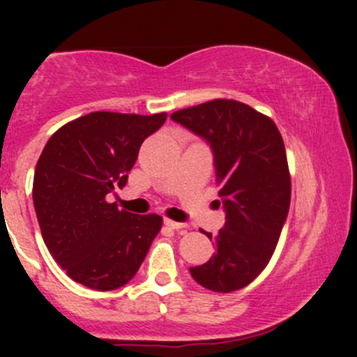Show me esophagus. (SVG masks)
Segmentation results:
<instances>
[{
	"mask_svg": "<svg viewBox=\"0 0 357 357\" xmlns=\"http://www.w3.org/2000/svg\"><path fill=\"white\" fill-rule=\"evenodd\" d=\"M165 225L166 227H169L171 230H181V228L186 227L184 223H178V221H173V220H165Z\"/></svg>",
	"mask_w": 357,
	"mask_h": 357,
	"instance_id": "34e87169",
	"label": "esophagus"
}]
</instances>
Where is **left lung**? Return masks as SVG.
Listing matches in <instances>:
<instances>
[{"label":"left lung","mask_w":357,"mask_h":357,"mask_svg":"<svg viewBox=\"0 0 357 357\" xmlns=\"http://www.w3.org/2000/svg\"><path fill=\"white\" fill-rule=\"evenodd\" d=\"M171 119L211 146L225 208L218 235L204 231L215 253L191 267V277L213 292L243 289L267 267L289 215L292 186L284 139L272 119L231 99L181 109Z\"/></svg>","instance_id":"left-lung-1"}]
</instances>
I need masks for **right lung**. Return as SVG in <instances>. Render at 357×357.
Instances as JSON below:
<instances>
[{"mask_svg": "<svg viewBox=\"0 0 357 357\" xmlns=\"http://www.w3.org/2000/svg\"><path fill=\"white\" fill-rule=\"evenodd\" d=\"M166 117L90 112L61 126L36 162L33 204L45 245L89 289L126 285L161 230L159 215L119 210L107 195L127 183L139 147Z\"/></svg>", "mask_w": 357, "mask_h": 357, "instance_id": "add662e5", "label": "right lung"}]
</instances>
